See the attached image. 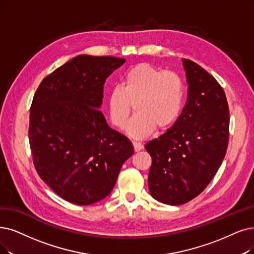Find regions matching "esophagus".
Wrapping results in <instances>:
<instances>
[{"mask_svg": "<svg viewBox=\"0 0 254 254\" xmlns=\"http://www.w3.org/2000/svg\"><path fill=\"white\" fill-rule=\"evenodd\" d=\"M132 144H133V149L135 152H138L143 149V144L139 143V141H132Z\"/></svg>", "mask_w": 254, "mask_h": 254, "instance_id": "esophagus-1", "label": "esophagus"}]
</instances>
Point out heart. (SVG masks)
Listing matches in <instances>:
<instances>
[{
	"instance_id": "obj_1",
	"label": "heart",
	"mask_w": 254,
	"mask_h": 254,
	"mask_svg": "<svg viewBox=\"0 0 254 254\" xmlns=\"http://www.w3.org/2000/svg\"><path fill=\"white\" fill-rule=\"evenodd\" d=\"M186 87L184 80L174 73L149 64H138L129 68L120 87L110 89L107 99L109 120L115 127L123 129L130 117L127 131L136 138L149 135L156 127L165 130L173 125L184 107Z\"/></svg>"
}]
</instances>
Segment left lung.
<instances>
[{"instance_id":"1","label":"left lung","mask_w":254,"mask_h":254,"mask_svg":"<svg viewBox=\"0 0 254 254\" xmlns=\"http://www.w3.org/2000/svg\"><path fill=\"white\" fill-rule=\"evenodd\" d=\"M188 100L174 125L145 148L152 158L151 196L170 205L185 204L205 190L226 154L229 108L218 81L184 59Z\"/></svg>"}]
</instances>
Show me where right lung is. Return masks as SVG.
I'll list each match as a JSON object with an SVG mask.
<instances>
[{"mask_svg": "<svg viewBox=\"0 0 254 254\" xmlns=\"http://www.w3.org/2000/svg\"><path fill=\"white\" fill-rule=\"evenodd\" d=\"M124 63L78 55L45 77L34 94L28 131L33 164L70 203L89 205L108 196L133 154L130 140L111 129L99 109L106 78Z\"/></svg>", "mask_w": 254, "mask_h": 254, "instance_id": "obj_1", "label": "right lung"}]
</instances>
